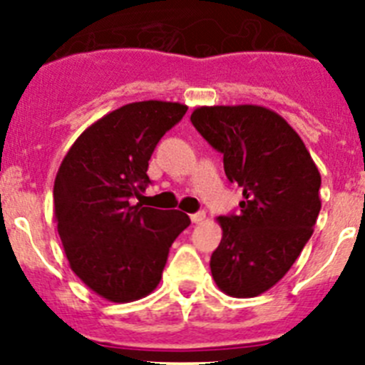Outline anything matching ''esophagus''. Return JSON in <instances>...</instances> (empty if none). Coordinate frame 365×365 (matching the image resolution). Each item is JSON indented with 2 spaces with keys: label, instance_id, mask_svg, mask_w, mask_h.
Wrapping results in <instances>:
<instances>
[{
  "label": "esophagus",
  "instance_id": "obj_1",
  "mask_svg": "<svg viewBox=\"0 0 365 365\" xmlns=\"http://www.w3.org/2000/svg\"><path fill=\"white\" fill-rule=\"evenodd\" d=\"M190 219H192V222H195V225H199V222L205 221L206 214H205V212H197V214H192V215H190Z\"/></svg>",
  "mask_w": 365,
  "mask_h": 365
}]
</instances>
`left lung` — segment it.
Segmentation results:
<instances>
[{"label": "left lung", "mask_w": 365, "mask_h": 365, "mask_svg": "<svg viewBox=\"0 0 365 365\" xmlns=\"http://www.w3.org/2000/svg\"><path fill=\"white\" fill-rule=\"evenodd\" d=\"M192 124L222 153L228 180L243 188L241 212L217 217L222 240L212 254L215 285L254 298L289 272L314 232L322 177L289 122L263 106H201Z\"/></svg>", "instance_id": "obj_1"}]
</instances>
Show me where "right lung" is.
Segmentation results:
<instances>
[{
    "label": "right lung",
    "mask_w": 365,
    "mask_h": 365,
    "mask_svg": "<svg viewBox=\"0 0 365 365\" xmlns=\"http://www.w3.org/2000/svg\"><path fill=\"white\" fill-rule=\"evenodd\" d=\"M186 109L163 100L122 106L89 125L60 164L53 197L63 252L71 270L108 302L153 292L170 247L190 225L179 210L133 205L150 182L155 146Z\"/></svg>",
    "instance_id": "1"
}]
</instances>
